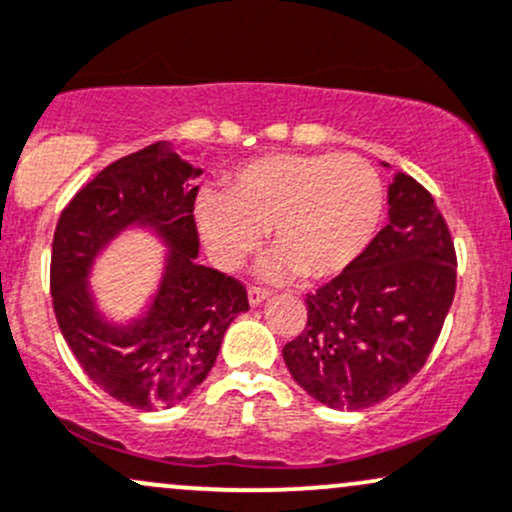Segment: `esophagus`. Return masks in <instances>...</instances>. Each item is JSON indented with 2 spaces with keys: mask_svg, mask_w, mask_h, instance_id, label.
Instances as JSON below:
<instances>
[{
  "mask_svg": "<svg viewBox=\"0 0 512 512\" xmlns=\"http://www.w3.org/2000/svg\"><path fill=\"white\" fill-rule=\"evenodd\" d=\"M267 296H269L267 289H260V286H252V289L247 291V303H250V306L255 308V306H260V303L265 301Z\"/></svg>",
  "mask_w": 512,
  "mask_h": 512,
  "instance_id": "1",
  "label": "esophagus"
}]
</instances>
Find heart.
<instances>
[{
	"mask_svg": "<svg viewBox=\"0 0 512 512\" xmlns=\"http://www.w3.org/2000/svg\"><path fill=\"white\" fill-rule=\"evenodd\" d=\"M381 209V179L362 157L272 153L238 167L223 194H201L196 223L218 267H238L267 228L277 252L262 265L265 277L299 272L323 282L367 250Z\"/></svg>",
	"mask_w": 512,
	"mask_h": 512,
	"instance_id": "b5f03b06",
	"label": "heart"
}]
</instances>
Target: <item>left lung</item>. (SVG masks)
I'll use <instances>...</instances> for the list:
<instances>
[{"label": "left lung", "mask_w": 512, "mask_h": 512, "mask_svg": "<svg viewBox=\"0 0 512 512\" xmlns=\"http://www.w3.org/2000/svg\"><path fill=\"white\" fill-rule=\"evenodd\" d=\"M454 286L457 255L445 218L423 184L396 172L389 223L357 262L308 294L306 328L282 350L286 369L328 408L374 406L423 369Z\"/></svg>", "instance_id": "obj_1"}]
</instances>
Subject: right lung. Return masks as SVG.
<instances>
[{
  "label": "right lung",
  "mask_w": 512,
  "mask_h": 512,
  "mask_svg": "<svg viewBox=\"0 0 512 512\" xmlns=\"http://www.w3.org/2000/svg\"><path fill=\"white\" fill-rule=\"evenodd\" d=\"M199 177V167L160 140L104 167L55 226L50 294L60 333L101 391L140 411L187 398L209 376L228 325L250 308L243 284L196 262ZM128 229H145L166 252L144 311L114 321L88 279Z\"/></svg>",
  "instance_id": "right-lung-1"
}]
</instances>
